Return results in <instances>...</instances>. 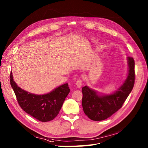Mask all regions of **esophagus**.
Segmentation results:
<instances>
[{"label": "esophagus", "instance_id": "1", "mask_svg": "<svg viewBox=\"0 0 148 148\" xmlns=\"http://www.w3.org/2000/svg\"><path fill=\"white\" fill-rule=\"evenodd\" d=\"M75 85H76V86H77V87L80 88L81 87H82V80H81L80 79H78L77 81H76Z\"/></svg>", "mask_w": 148, "mask_h": 148}]
</instances>
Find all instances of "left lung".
I'll return each instance as SVG.
<instances>
[{"label":"left lung","instance_id":"left-lung-1","mask_svg":"<svg viewBox=\"0 0 148 148\" xmlns=\"http://www.w3.org/2000/svg\"><path fill=\"white\" fill-rule=\"evenodd\" d=\"M128 74L123 84L110 94L100 93L88 87H83L82 108L85 115L95 121H103L111 117L121 108L131 93L135 83V61L127 57Z\"/></svg>","mask_w":148,"mask_h":148}]
</instances>
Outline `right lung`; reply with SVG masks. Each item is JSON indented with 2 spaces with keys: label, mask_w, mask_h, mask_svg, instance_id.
Returning a JSON list of instances; mask_svg holds the SVG:
<instances>
[{
  "label": "right lung",
  "mask_w": 148,
  "mask_h": 148,
  "mask_svg": "<svg viewBox=\"0 0 148 148\" xmlns=\"http://www.w3.org/2000/svg\"><path fill=\"white\" fill-rule=\"evenodd\" d=\"M10 84L18 104L26 113L41 122H49L58 115L65 98L70 92L68 84L55 88L50 92L36 95L18 86L10 73Z\"/></svg>",
  "instance_id": "right-lung-1"
}]
</instances>
